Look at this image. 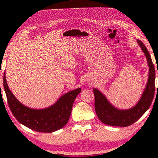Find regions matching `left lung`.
Here are the masks:
<instances>
[{"label": "left lung", "instance_id": "left-lung-1", "mask_svg": "<svg viewBox=\"0 0 158 158\" xmlns=\"http://www.w3.org/2000/svg\"><path fill=\"white\" fill-rule=\"evenodd\" d=\"M137 41L145 54L149 67L146 85L137 103L130 109H121L117 108L112 105L102 93L95 88L93 89L96 114L100 121L106 125L117 127L129 126L142 116V115L149 109L153 100L156 79L155 68L151 56L145 45L139 40H137Z\"/></svg>", "mask_w": 158, "mask_h": 158}]
</instances>
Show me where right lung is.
Here are the masks:
<instances>
[{
  "instance_id": "obj_1",
  "label": "right lung",
  "mask_w": 158,
  "mask_h": 158,
  "mask_svg": "<svg viewBox=\"0 0 158 158\" xmlns=\"http://www.w3.org/2000/svg\"><path fill=\"white\" fill-rule=\"evenodd\" d=\"M3 87L7 103L16 119L24 126L40 132L51 133L63 128L68 123L72 108L81 88L61 95L54 104L44 109H33L23 105L10 90L3 74Z\"/></svg>"
}]
</instances>
